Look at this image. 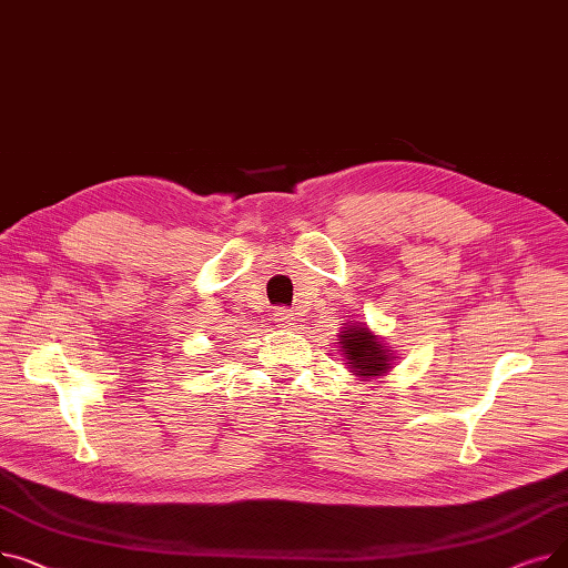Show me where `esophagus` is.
<instances>
[{
  "label": "esophagus",
  "mask_w": 568,
  "mask_h": 568,
  "mask_svg": "<svg viewBox=\"0 0 568 568\" xmlns=\"http://www.w3.org/2000/svg\"><path fill=\"white\" fill-rule=\"evenodd\" d=\"M274 322L278 324V326H292L294 322H296V315L290 311V308H276V313H274Z\"/></svg>",
  "instance_id": "34e87169"
}]
</instances>
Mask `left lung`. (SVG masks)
<instances>
[{
  "mask_svg": "<svg viewBox=\"0 0 568 568\" xmlns=\"http://www.w3.org/2000/svg\"><path fill=\"white\" fill-rule=\"evenodd\" d=\"M338 343L345 362L349 364V373L362 379H373L389 373L396 362L394 349L386 347V343L362 322H347L338 336Z\"/></svg>",
  "mask_w": 568,
  "mask_h": 568,
  "instance_id": "1",
  "label": "left lung"
}]
</instances>
